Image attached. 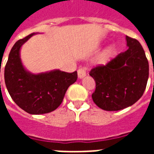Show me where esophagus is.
Masks as SVG:
<instances>
[{
    "label": "esophagus",
    "instance_id": "obj_1",
    "mask_svg": "<svg viewBox=\"0 0 154 154\" xmlns=\"http://www.w3.org/2000/svg\"><path fill=\"white\" fill-rule=\"evenodd\" d=\"M77 75H78V77L82 79V78H83L85 76H86V70L84 69V68H79L78 70H77Z\"/></svg>",
    "mask_w": 154,
    "mask_h": 154
}]
</instances>
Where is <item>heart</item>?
Listing matches in <instances>:
<instances>
[{
    "instance_id": "1",
    "label": "heart",
    "mask_w": 154,
    "mask_h": 154,
    "mask_svg": "<svg viewBox=\"0 0 154 154\" xmlns=\"http://www.w3.org/2000/svg\"><path fill=\"white\" fill-rule=\"evenodd\" d=\"M114 53V48L112 46H110V47H108L105 51V53H104V55H105V57H110Z\"/></svg>"
}]
</instances>
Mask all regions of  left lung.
<instances>
[{
    "instance_id": "8db88e82",
    "label": "left lung",
    "mask_w": 154,
    "mask_h": 154,
    "mask_svg": "<svg viewBox=\"0 0 154 154\" xmlns=\"http://www.w3.org/2000/svg\"><path fill=\"white\" fill-rule=\"evenodd\" d=\"M128 49L106 65L92 68L90 76L96 82L91 97L100 109L116 111L140 99L149 79V62L139 41L126 36Z\"/></svg>"
}]
</instances>
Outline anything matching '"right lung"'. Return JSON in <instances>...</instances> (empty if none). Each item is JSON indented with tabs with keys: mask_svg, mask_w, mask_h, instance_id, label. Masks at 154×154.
<instances>
[{
	"mask_svg": "<svg viewBox=\"0 0 154 154\" xmlns=\"http://www.w3.org/2000/svg\"><path fill=\"white\" fill-rule=\"evenodd\" d=\"M35 35L18 40L9 54L5 67V82L10 96L22 110L31 115L54 111L63 100L67 88L77 79V71L68 73L53 70L33 74L25 69L20 59V48Z\"/></svg>",
	"mask_w": 154,
	"mask_h": 154,
	"instance_id": "right-lung-1",
	"label": "right lung"
}]
</instances>
